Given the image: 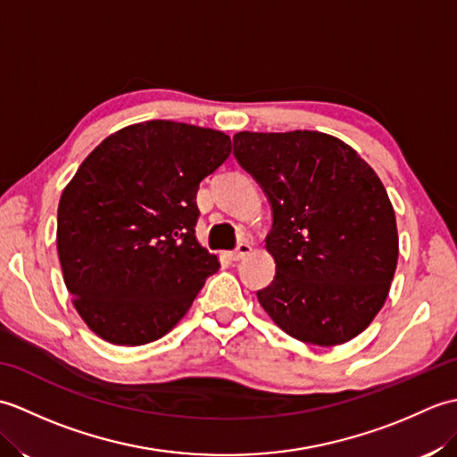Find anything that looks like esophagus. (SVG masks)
Masks as SVG:
<instances>
[{
	"label": "esophagus",
	"mask_w": 457,
	"mask_h": 457,
	"mask_svg": "<svg viewBox=\"0 0 457 457\" xmlns=\"http://www.w3.org/2000/svg\"><path fill=\"white\" fill-rule=\"evenodd\" d=\"M251 253V245L247 244V241H244V244H239L236 251H231L229 253V259L231 261H241L244 257H247Z\"/></svg>",
	"instance_id": "1"
}]
</instances>
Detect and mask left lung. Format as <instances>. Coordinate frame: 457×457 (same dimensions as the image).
Segmentation results:
<instances>
[{"label": "left lung", "instance_id": "1", "mask_svg": "<svg viewBox=\"0 0 457 457\" xmlns=\"http://www.w3.org/2000/svg\"><path fill=\"white\" fill-rule=\"evenodd\" d=\"M234 154L273 206L265 247L277 275L259 304L298 342L332 347L361 334L399 261L381 179L347 143L320 131H239Z\"/></svg>", "mask_w": 457, "mask_h": 457}]
</instances>
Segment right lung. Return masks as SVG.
Returning <instances> with one entry per match:
<instances>
[{
  "mask_svg": "<svg viewBox=\"0 0 457 457\" xmlns=\"http://www.w3.org/2000/svg\"><path fill=\"white\" fill-rule=\"evenodd\" d=\"M231 139L151 120L105 137L62 190L56 249L72 304L96 336L143 345L167 336L220 269L196 239L200 182Z\"/></svg>",
  "mask_w": 457,
  "mask_h": 457,
  "instance_id": "add662e5",
  "label": "right lung"
}]
</instances>
